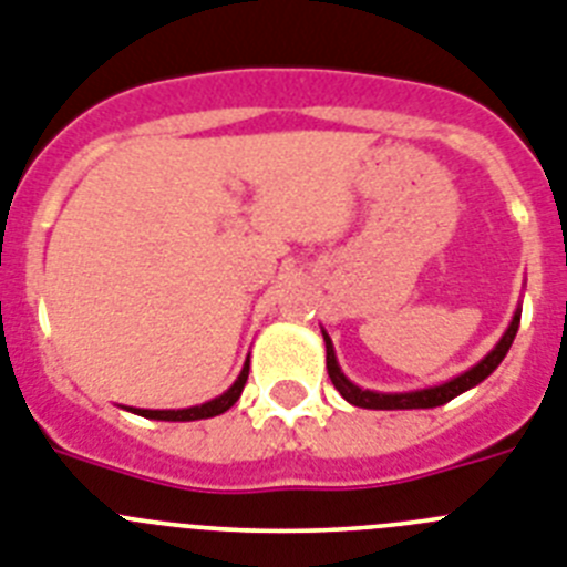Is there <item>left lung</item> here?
<instances>
[{
	"label": "left lung",
	"mask_w": 567,
	"mask_h": 567,
	"mask_svg": "<svg viewBox=\"0 0 567 567\" xmlns=\"http://www.w3.org/2000/svg\"><path fill=\"white\" fill-rule=\"evenodd\" d=\"M516 330H519V312L514 316V321H511L507 332L502 336V341L496 343V350H493L487 358H482V361H478L473 370L462 372L458 379L447 381V384L430 386V390H419V393H372V390H361V386H355L350 379H347V375H343L341 367H338L336 350H332V341L323 336V341H327V372H330V379H332V384H336L338 393L350 401V404H355V408H364V410H427V408H439V404H447V401H453L456 395H462L464 390L476 386L478 381H485L487 375H491V372L502 364V358L507 355V350H511V343H514V338H516Z\"/></svg>",
	"instance_id": "left-lung-1"
}]
</instances>
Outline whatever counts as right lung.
Instances as JSON below:
<instances>
[{
	"label": "right lung",
	"instance_id": "1",
	"mask_svg": "<svg viewBox=\"0 0 567 567\" xmlns=\"http://www.w3.org/2000/svg\"><path fill=\"white\" fill-rule=\"evenodd\" d=\"M246 379H249V361L244 364V370H240L235 384H231L220 399L206 401V404H200V408H188V410H134V413L145 415V419H157V422H197V419H212V415L226 413V410L240 399Z\"/></svg>",
	"mask_w": 567,
	"mask_h": 567
}]
</instances>
